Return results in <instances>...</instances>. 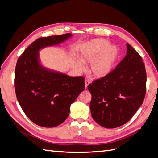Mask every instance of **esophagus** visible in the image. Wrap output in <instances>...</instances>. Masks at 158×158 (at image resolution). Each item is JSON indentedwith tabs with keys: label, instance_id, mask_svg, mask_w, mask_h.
<instances>
[{
	"label": "esophagus",
	"instance_id": "esophagus-1",
	"mask_svg": "<svg viewBox=\"0 0 158 158\" xmlns=\"http://www.w3.org/2000/svg\"><path fill=\"white\" fill-rule=\"evenodd\" d=\"M89 83H90V81L89 80H85V88H87L88 87V85H89Z\"/></svg>",
	"mask_w": 158,
	"mask_h": 158
}]
</instances>
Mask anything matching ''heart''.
Masks as SVG:
<instances>
[{
  "label": "heart",
  "instance_id": "b5f03b06",
  "mask_svg": "<svg viewBox=\"0 0 158 158\" xmlns=\"http://www.w3.org/2000/svg\"><path fill=\"white\" fill-rule=\"evenodd\" d=\"M119 57V50L115 46L110 45L107 40L94 39L88 42L78 54V59L73 60V65L78 72L85 67L82 63H89V72L96 78H103L113 70Z\"/></svg>",
  "mask_w": 158,
  "mask_h": 158
}]
</instances>
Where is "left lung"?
<instances>
[{
	"instance_id": "8db88e82",
	"label": "left lung",
	"mask_w": 158,
	"mask_h": 158,
	"mask_svg": "<svg viewBox=\"0 0 158 158\" xmlns=\"http://www.w3.org/2000/svg\"><path fill=\"white\" fill-rule=\"evenodd\" d=\"M127 55L114 70L88 85L91 114L100 126L114 129L129 121L141 106L146 92L144 63L127 44Z\"/></svg>"
}]
</instances>
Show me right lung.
Listing matches in <instances>:
<instances>
[{"instance_id":"1","label":"right lung","mask_w":158,"mask_h":158,"mask_svg":"<svg viewBox=\"0 0 158 158\" xmlns=\"http://www.w3.org/2000/svg\"><path fill=\"white\" fill-rule=\"evenodd\" d=\"M71 34L36 40L18 58L15 72V89L25 114L39 126L52 128L67 118L71 104L85 89L83 77H70L44 67L39 51L59 45Z\"/></svg>"}]
</instances>
